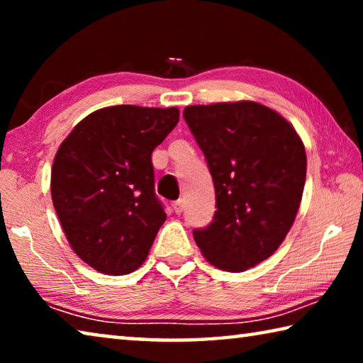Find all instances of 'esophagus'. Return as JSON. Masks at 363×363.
<instances>
[{
	"label": "esophagus",
	"mask_w": 363,
	"mask_h": 363,
	"mask_svg": "<svg viewBox=\"0 0 363 363\" xmlns=\"http://www.w3.org/2000/svg\"><path fill=\"white\" fill-rule=\"evenodd\" d=\"M173 210H174V213H182V210H184V200H177V201H174L173 203Z\"/></svg>",
	"instance_id": "1"
}]
</instances>
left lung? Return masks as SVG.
<instances>
[{
  "label": "left lung",
  "mask_w": 363,
  "mask_h": 363,
  "mask_svg": "<svg viewBox=\"0 0 363 363\" xmlns=\"http://www.w3.org/2000/svg\"><path fill=\"white\" fill-rule=\"evenodd\" d=\"M216 190L213 223L194 238L218 269L243 272L285 240L306 182L304 144L284 116L240 101L184 108Z\"/></svg>",
  "instance_id": "obj_1"
}]
</instances>
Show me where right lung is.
<instances>
[{
    "instance_id": "1",
    "label": "right lung",
    "mask_w": 363,
    "mask_h": 363,
    "mask_svg": "<svg viewBox=\"0 0 363 363\" xmlns=\"http://www.w3.org/2000/svg\"><path fill=\"white\" fill-rule=\"evenodd\" d=\"M177 121L176 107H106L60 144L52 205L73 251L99 272L130 274L149 255L167 219L153 189L152 152Z\"/></svg>"
}]
</instances>
